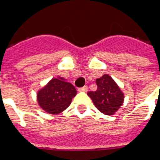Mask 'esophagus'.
I'll return each instance as SVG.
<instances>
[{
  "label": "esophagus",
  "mask_w": 160,
  "mask_h": 160,
  "mask_svg": "<svg viewBox=\"0 0 160 160\" xmlns=\"http://www.w3.org/2000/svg\"><path fill=\"white\" fill-rule=\"evenodd\" d=\"M79 92H87L88 91V86L85 85V86H83V87L82 88H80L78 89Z\"/></svg>",
  "instance_id": "1"
}]
</instances>
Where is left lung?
Here are the masks:
<instances>
[{"label":"left lung","instance_id":"obj_1","mask_svg":"<svg viewBox=\"0 0 160 160\" xmlns=\"http://www.w3.org/2000/svg\"><path fill=\"white\" fill-rule=\"evenodd\" d=\"M97 89L88 92V96L92 99L96 108L105 115L115 114L123 103L124 96L114 80L107 74L96 79Z\"/></svg>","mask_w":160,"mask_h":160}]
</instances>
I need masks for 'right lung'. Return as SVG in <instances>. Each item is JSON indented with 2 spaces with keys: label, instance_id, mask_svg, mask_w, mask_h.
I'll return each instance as SVG.
<instances>
[{
  "label": "right lung",
  "instance_id": "add662e5",
  "mask_svg": "<svg viewBox=\"0 0 160 160\" xmlns=\"http://www.w3.org/2000/svg\"><path fill=\"white\" fill-rule=\"evenodd\" d=\"M77 95V90L62 77L53 78L37 92V101L41 108L50 114L65 110Z\"/></svg>",
  "mask_w": 160,
  "mask_h": 160
}]
</instances>
